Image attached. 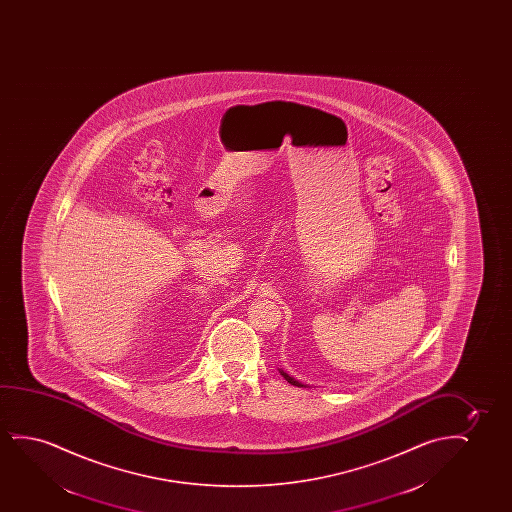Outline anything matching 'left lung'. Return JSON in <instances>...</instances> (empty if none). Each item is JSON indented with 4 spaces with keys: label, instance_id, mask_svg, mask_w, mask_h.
<instances>
[{
    "label": "left lung",
    "instance_id": "obj_1",
    "mask_svg": "<svg viewBox=\"0 0 512 512\" xmlns=\"http://www.w3.org/2000/svg\"><path fill=\"white\" fill-rule=\"evenodd\" d=\"M280 374H281V376H283V378L287 379V381H288V383H290V385L299 386V388H302V386H306V385H302L301 381H297V379L292 378V376H288L287 372L281 371V369H280Z\"/></svg>",
    "mask_w": 512,
    "mask_h": 512
}]
</instances>
